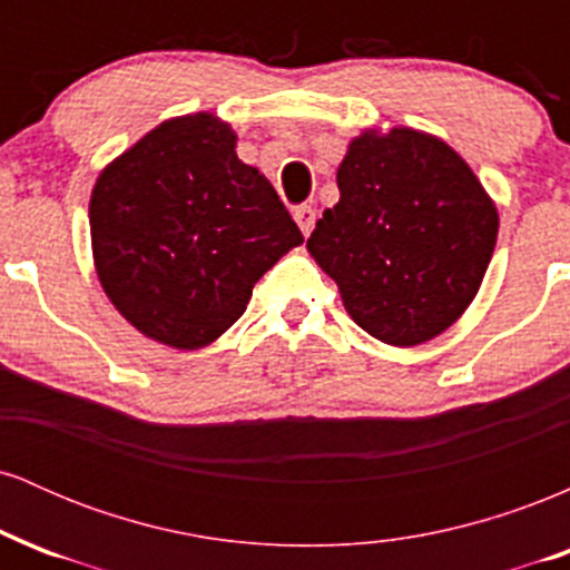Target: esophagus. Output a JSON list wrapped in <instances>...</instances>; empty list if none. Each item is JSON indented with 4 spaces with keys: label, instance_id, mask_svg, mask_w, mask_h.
I'll return each mask as SVG.
<instances>
[{
    "label": "esophagus",
    "instance_id": "34e87169",
    "mask_svg": "<svg viewBox=\"0 0 570 570\" xmlns=\"http://www.w3.org/2000/svg\"><path fill=\"white\" fill-rule=\"evenodd\" d=\"M294 222H297L303 235H311L313 225H316V212L311 206H297L294 208Z\"/></svg>",
    "mask_w": 570,
    "mask_h": 570
}]
</instances>
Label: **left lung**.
<instances>
[{
  "label": "left lung",
  "instance_id": "obj_1",
  "mask_svg": "<svg viewBox=\"0 0 570 570\" xmlns=\"http://www.w3.org/2000/svg\"><path fill=\"white\" fill-rule=\"evenodd\" d=\"M337 187L307 252L353 322L402 348L442 335L474 299L499 235L472 168L436 136L367 130L351 141Z\"/></svg>",
  "mask_w": 570,
  "mask_h": 570
}]
</instances>
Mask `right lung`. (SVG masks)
<instances>
[{
	"mask_svg": "<svg viewBox=\"0 0 570 570\" xmlns=\"http://www.w3.org/2000/svg\"><path fill=\"white\" fill-rule=\"evenodd\" d=\"M98 281L136 330L203 348L244 316L254 284L303 244L257 168L214 115L160 122L98 176L90 195Z\"/></svg>",
	"mask_w": 570,
	"mask_h": 570,
	"instance_id": "1",
	"label": "right lung"
}]
</instances>
